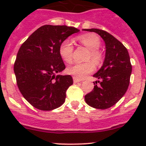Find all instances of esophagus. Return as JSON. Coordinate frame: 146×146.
<instances>
[{"label": "esophagus", "mask_w": 146, "mask_h": 146, "mask_svg": "<svg viewBox=\"0 0 146 146\" xmlns=\"http://www.w3.org/2000/svg\"><path fill=\"white\" fill-rule=\"evenodd\" d=\"M73 80H74V83H77V82H81V80H80V79H77V78H76V77H73Z\"/></svg>", "instance_id": "34e87169"}]
</instances>
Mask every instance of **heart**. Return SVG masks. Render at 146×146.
Wrapping results in <instances>:
<instances>
[{"label":"heart","instance_id":"obj_1","mask_svg":"<svg viewBox=\"0 0 146 146\" xmlns=\"http://www.w3.org/2000/svg\"><path fill=\"white\" fill-rule=\"evenodd\" d=\"M77 40L81 44L89 50L86 60H93V62H91V60L81 64H76L67 69V72L69 74L80 80L85 78L88 74H91L94 70L95 65L94 62L96 65L101 64L103 60V56L102 52L99 50L101 42L96 36L93 34L81 35L77 38ZM73 51L74 47L70 40L65 39L61 42L59 47V54L62 59L68 64H71L73 60Z\"/></svg>","mask_w":146,"mask_h":146}]
</instances>
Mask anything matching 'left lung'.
Here are the masks:
<instances>
[{"label": "left lung", "instance_id": "8db88e82", "mask_svg": "<svg viewBox=\"0 0 146 146\" xmlns=\"http://www.w3.org/2000/svg\"><path fill=\"white\" fill-rule=\"evenodd\" d=\"M95 32L103 38L106 47L105 59L102 68L94 74L99 79L92 91L85 96L86 102L96 109L105 110L116 104L126 92L130 82L131 64L127 49L105 31L96 28L84 29Z\"/></svg>", "mask_w": 146, "mask_h": 146}]
</instances>
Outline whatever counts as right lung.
<instances>
[{"mask_svg":"<svg viewBox=\"0 0 146 146\" xmlns=\"http://www.w3.org/2000/svg\"><path fill=\"white\" fill-rule=\"evenodd\" d=\"M78 31L66 25H43L19 49L14 64L17 85L23 97L35 108L49 111L65 102L73 80L70 75H56L66 68L59 47Z\"/></svg>","mask_w":146,"mask_h":146,"instance_id":"right-lung-1","label":"right lung"}]
</instances>
